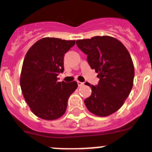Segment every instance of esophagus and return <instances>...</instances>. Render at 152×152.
I'll use <instances>...</instances> for the list:
<instances>
[{
	"label": "esophagus",
	"instance_id": "esophagus-1",
	"mask_svg": "<svg viewBox=\"0 0 152 152\" xmlns=\"http://www.w3.org/2000/svg\"><path fill=\"white\" fill-rule=\"evenodd\" d=\"M77 85H78V87H82L85 85V84L83 82H81V81H77Z\"/></svg>",
	"mask_w": 152,
	"mask_h": 152
}]
</instances>
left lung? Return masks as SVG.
I'll list each match as a JSON object with an SVG mask.
<instances>
[{"label":"left lung","instance_id":"left-lung-1","mask_svg":"<svg viewBox=\"0 0 152 152\" xmlns=\"http://www.w3.org/2000/svg\"><path fill=\"white\" fill-rule=\"evenodd\" d=\"M76 44L100 78L97 86L85 83L91 88L85 105L97 116H109L121 107L133 87L134 68L130 54L122 43L110 36L77 40Z\"/></svg>","mask_w":152,"mask_h":152}]
</instances>
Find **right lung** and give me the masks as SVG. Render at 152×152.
<instances>
[{
    "label": "right lung",
    "mask_w": 152,
    "mask_h": 152,
    "mask_svg": "<svg viewBox=\"0 0 152 152\" xmlns=\"http://www.w3.org/2000/svg\"><path fill=\"white\" fill-rule=\"evenodd\" d=\"M75 41L55 37L40 39L30 48L24 58L20 85L26 102L37 117L58 119L65 113L67 100L77 83L58 81L64 71V56Z\"/></svg>",
    "instance_id": "right-lung-1"
}]
</instances>
